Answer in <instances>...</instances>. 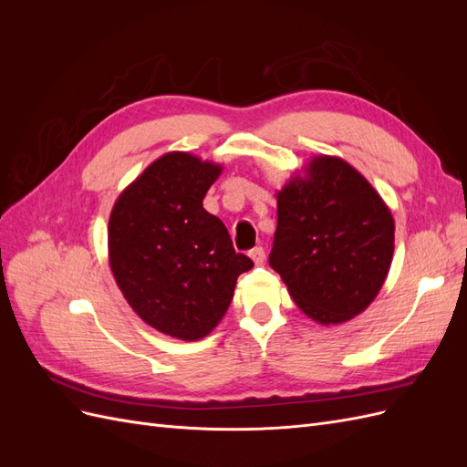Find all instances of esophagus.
<instances>
[{
	"label": "esophagus",
	"mask_w": 467,
	"mask_h": 467,
	"mask_svg": "<svg viewBox=\"0 0 467 467\" xmlns=\"http://www.w3.org/2000/svg\"><path fill=\"white\" fill-rule=\"evenodd\" d=\"M249 257L255 261V265H263L265 263V259H266V253H265V249L259 245V247H253L251 251H249Z\"/></svg>",
	"instance_id": "34e87169"
}]
</instances>
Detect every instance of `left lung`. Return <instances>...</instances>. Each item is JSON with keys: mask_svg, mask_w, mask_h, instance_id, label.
Segmentation results:
<instances>
[{"mask_svg": "<svg viewBox=\"0 0 467 467\" xmlns=\"http://www.w3.org/2000/svg\"><path fill=\"white\" fill-rule=\"evenodd\" d=\"M276 199L268 265L306 316L343 323L376 298L393 255V218L374 187L338 158L312 160Z\"/></svg>", "mask_w": 467, "mask_h": 467, "instance_id": "1", "label": "left lung"}]
</instances>
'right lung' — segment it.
<instances>
[{
  "label": "right lung",
  "mask_w": 467,
  "mask_h": 467,
  "mask_svg": "<svg viewBox=\"0 0 467 467\" xmlns=\"http://www.w3.org/2000/svg\"><path fill=\"white\" fill-rule=\"evenodd\" d=\"M220 165L173 151L155 160L110 212L112 275L153 329L196 341L228 309L253 261L235 253L223 222L202 206Z\"/></svg>",
  "instance_id": "add662e5"
}]
</instances>
